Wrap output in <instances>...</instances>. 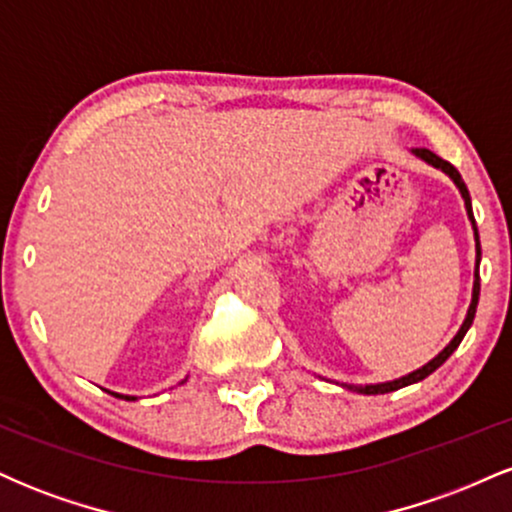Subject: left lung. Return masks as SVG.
<instances>
[{
  "label": "left lung",
  "instance_id": "obj_1",
  "mask_svg": "<svg viewBox=\"0 0 512 512\" xmlns=\"http://www.w3.org/2000/svg\"><path fill=\"white\" fill-rule=\"evenodd\" d=\"M414 154L424 158V161H426V163H431V166L440 168V170H443V173H448L450 178L455 180V185L460 187V192H462L464 207H467V214H469V219H472V223H474V216H472V199H469V190H467V185H464L462 175L457 173V168L452 166V163L443 161V158L433 154V151L424 149V146H421V149H414ZM474 238H477V272H474V291H472V305H469V310H467V317H464V322H462L460 332L455 334V339H452V342H450L448 346H445V349L440 351V354H438L436 358H433V361H428L424 368L414 370V373L404 375V378H399V380H392V383H383V385H366V387H356V385H351V390H356V392H363V395H385V392H395V390H399V387H404V385L419 383V380L428 378V375H431L433 370L440 368V366H443L445 361H448L452 351H455L457 346H460V342H462V339H464V334H467L469 327H472V322H474V315H477V303H479V260H481V245H479L477 223H474Z\"/></svg>",
  "mask_w": 512,
  "mask_h": 512
}]
</instances>
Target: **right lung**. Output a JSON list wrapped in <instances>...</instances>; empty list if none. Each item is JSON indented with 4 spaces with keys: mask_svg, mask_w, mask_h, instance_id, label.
<instances>
[{
    "mask_svg": "<svg viewBox=\"0 0 512 512\" xmlns=\"http://www.w3.org/2000/svg\"><path fill=\"white\" fill-rule=\"evenodd\" d=\"M113 395H115V392H113ZM115 397H122V395H115ZM125 399H134V397H125Z\"/></svg>",
    "mask_w": 512,
    "mask_h": 512,
    "instance_id": "right-lung-1",
    "label": "right lung"
}]
</instances>
